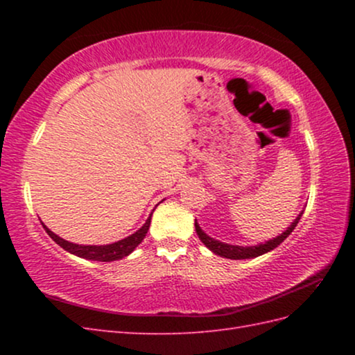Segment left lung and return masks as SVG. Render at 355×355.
<instances>
[{
  "label": "left lung",
  "instance_id": "1",
  "mask_svg": "<svg viewBox=\"0 0 355 355\" xmlns=\"http://www.w3.org/2000/svg\"><path fill=\"white\" fill-rule=\"evenodd\" d=\"M302 214H304V210L297 214V218L292 223H290V227H287V230L284 232H282L280 235H277L275 239H271V240H268L265 243H259L256 245H234V244H228V243H222L219 240H214V239L209 237V235L200 228L197 219H196V231H197L198 239L214 254H219L222 257H227V259H234V261L253 259V257L262 256L268 252L274 250L275 247L280 245L288 237V235L293 232V230L296 228V225L300 220V216H302Z\"/></svg>",
  "mask_w": 355,
  "mask_h": 355
}]
</instances>
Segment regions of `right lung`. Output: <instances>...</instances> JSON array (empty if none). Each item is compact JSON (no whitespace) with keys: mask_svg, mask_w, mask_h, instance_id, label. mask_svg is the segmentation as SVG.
I'll use <instances>...</instances> for the list:
<instances>
[{"mask_svg":"<svg viewBox=\"0 0 355 355\" xmlns=\"http://www.w3.org/2000/svg\"><path fill=\"white\" fill-rule=\"evenodd\" d=\"M151 216H153V213L149 214V218L146 219V222L135 234L128 235V237H125L120 241H115L112 244H103V245L75 244V243H71V241L60 239L59 235H56L55 232H51L44 223H42V227H44L46 232L50 235L53 241L58 243L62 247V249H65L71 254H75L78 257H83V259H89V261L112 262V261L123 259V257L128 256L136 249L139 244L142 243V240L145 239V235L149 230V225H151Z\"/></svg>","mask_w":355,"mask_h":355,"instance_id":"add662e5","label":"right lung"}]
</instances>
